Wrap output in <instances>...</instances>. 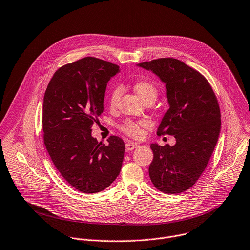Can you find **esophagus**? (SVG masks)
<instances>
[{"label":"esophagus","mask_w":250,"mask_h":250,"mask_svg":"<svg viewBox=\"0 0 250 250\" xmlns=\"http://www.w3.org/2000/svg\"><path fill=\"white\" fill-rule=\"evenodd\" d=\"M137 143H134V142H126L125 143V150L126 151H130V150H133L137 147Z\"/></svg>","instance_id":"obj_1"}]
</instances>
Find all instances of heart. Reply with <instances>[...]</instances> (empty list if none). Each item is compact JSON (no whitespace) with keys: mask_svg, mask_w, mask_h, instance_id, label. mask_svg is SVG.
<instances>
[{"mask_svg":"<svg viewBox=\"0 0 250 250\" xmlns=\"http://www.w3.org/2000/svg\"><path fill=\"white\" fill-rule=\"evenodd\" d=\"M133 89L143 103L147 100H152L154 102L158 94V89L156 85L149 80L143 79V80L136 81L133 85ZM121 95H122V89L120 87H116L111 91L110 97H109V106L111 109H115L117 107V104ZM149 126H150L149 122L145 120H139V121H125L122 125L121 128L127 135L133 138H139L143 134V129Z\"/></svg>","mask_w":250,"mask_h":250,"instance_id":"heart-1","label":"heart"}]
</instances>
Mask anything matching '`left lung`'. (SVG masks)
Masks as SVG:
<instances>
[{"label":"left lung","mask_w":250,"mask_h":250,"mask_svg":"<svg viewBox=\"0 0 250 250\" xmlns=\"http://www.w3.org/2000/svg\"><path fill=\"white\" fill-rule=\"evenodd\" d=\"M166 85L169 110L158 135H174L176 144L150 145L154 158L149 176L165 193H181L200 178L212 156L221 131V113L207 79L180 60L163 58L138 63Z\"/></svg>","instance_id":"1"}]
</instances>
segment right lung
<instances>
[{"label":"right lung","mask_w":250,"mask_h":250,"mask_svg":"<svg viewBox=\"0 0 250 250\" xmlns=\"http://www.w3.org/2000/svg\"><path fill=\"white\" fill-rule=\"evenodd\" d=\"M119 72L117 64L83 58L60 67L44 95V144L62 177L83 193L104 190L122 169L124 140L113 135L105 145L91 134L104 111L107 83Z\"/></svg>","instance_id":"add662e5"}]
</instances>
